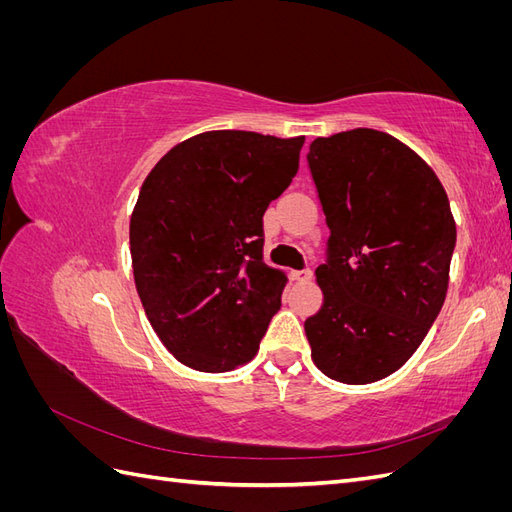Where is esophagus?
I'll use <instances>...</instances> for the list:
<instances>
[{"label":"esophagus","mask_w":512,"mask_h":512,"mask_svg":"<svg viewBox=\"0 0 512 512\" xmlns=\"http://www.w3.org/2000/svg\"><path fill=\"white\" fill-rule=\"evenodd\" d=\"M290 280L297 282V284H307L309 280H312V271H292L290 273Z\"/></svg>","instance_id":"1"}]
</instances>
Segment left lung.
<instances>
[{
  "instance_id": "obj_1",
  "label": "left lung",
  "mask_w": 512,
  "mask_h": 512,
  "mask_svg": "<svg viewBox=\"0 0 512 512\" xmlns=\"http://www.w3.org/2000/svg\"><path fill=\"white\" fill-rule=\"evenodd\" d=\"M307 162L331 230L316 269L324 301L305 320L312 359L331 380L378 382L410 359L444 305L451 203L431 166L386 132L316 138Z\"/></svg>"
}]
</instances>
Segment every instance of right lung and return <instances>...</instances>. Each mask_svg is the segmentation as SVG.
Masks as SVG:
<instances>
[{
	"label": "right lung",
	"mask_w": 512,
	"mask_h": 512,
	"mask_svg": "<svg viewBox=\"0 0 512 512\" xmlns=\"http://www.w3.org/2000/svg\"><path fill=\"white\" fill-rule=\"evenodd\" d=\"M305 136L211 130L151 168L130 218L138 297L179 363H250L288 277L262 262V215L297 175Z\"/></svg>",
	"instance_id": "right-lung-1"
}]
</instances>
